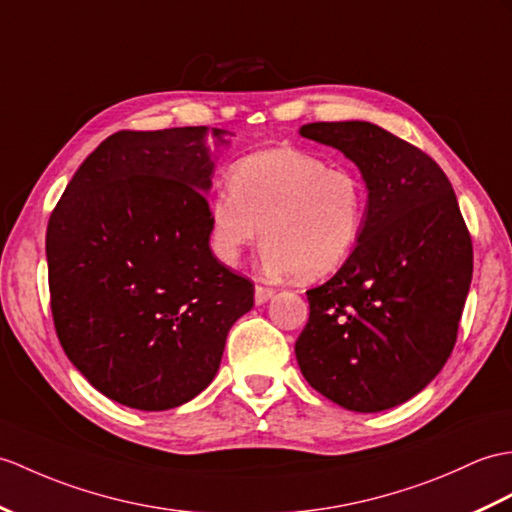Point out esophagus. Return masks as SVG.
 Listing matches in <instances>:
<instances>
[{"label":"esophagus","mask_w":512,"mask_h":512,"mask_svg":"<svg viewBox=\"0 0 512 512\" xmlns=\"http://www.w3.org/2000/svg\"><path fill=\"white\" fill-rule=\"evenodd\" d=\"M272 296H275V290H272V288H264V285H257V288H255V303L257 305L270 301Z\"/></svg>","instance_id":"34e87169"}]
</instances>
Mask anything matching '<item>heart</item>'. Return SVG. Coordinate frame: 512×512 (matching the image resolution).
Here are the masks:
<instances>
[{"label": "heart", "instance_id": "b5f03b06", "mask_svg": "<svg viewBox=\"0 0 512 512\" xmlns=\"http://www.w3.org/2000/svg\"><path fill=\"white\" fill-rule=\"evenodd\" d=\"M368 192L362 178L310 152L275 148L237 161L209 202V240L233 266L259 235L272 275L303 281L336 272L358 246Z\"/></svg>", "mask_w": 512, "mask_h": 512}]
</instances>
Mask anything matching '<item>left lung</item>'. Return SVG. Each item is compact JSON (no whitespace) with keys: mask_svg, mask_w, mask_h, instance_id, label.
Listing matches in <instances>:
<instances>
[{"mask_svg":"<svg viewBox=\"0 0 512 512\" xmlns=\"http://www.w3.org/2000/svg\"><path fill=\"white\" fill-rule=\"evenodd\" d=\"M299 133L358 165L368 205L351 257L307 290L296 360L310 386L342 408H395L454 349L473 275L471 235L449 178L417 146L371 122H314Z\"/></svg>","mask_w":512,"mask_h":512,"instance_id":"obj_1","label":"left lung"}]
</instances>
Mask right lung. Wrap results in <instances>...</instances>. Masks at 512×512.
Returning a JSON list of instances; mask_svg holds the SVG:
<instances>
[{"label": "right lung", "mask_w": 512, "mask_h": 512, "mask_svg": "<svg viewBox=\"0 0 512 512\" xmlns=\"http://www.w3.org/2000/svg\"><path fill=\"white\" fill-rule=\"evenodd\" d=\"M207 126L120 130L65 187L47 224L50 305L63 351L128 408L183 406L216 377L253 283L209 248ZM218 144L227 130L213 128Z\"/></svg>", "instance_id": "right-lung-1"}]
</instances>
